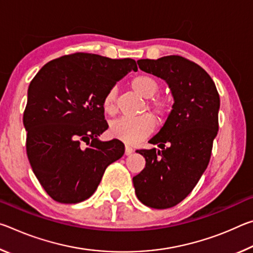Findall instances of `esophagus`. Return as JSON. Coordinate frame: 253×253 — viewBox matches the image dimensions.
I'll return each mask as SVG.
<instances>
[{"label":"esophagus","instance_id":"1","mask_svg":"<svg viewBox=\"0 0 253 253\" xmlns=\"http://www.w3.org/2000/svg\"><path fill=\"white\" fill-rule=\"evenodd\" d=\"M132 153V148L129 146V145H126L125 146V155H130Z\"/></svg>","mask_w":253,"mask_h":253}]
</instances>
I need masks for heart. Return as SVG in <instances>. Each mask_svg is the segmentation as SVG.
Instances as JSON below:
<instances>
[{
    "instance_id": "heart-1",
    "label": "heart",
    "mask_w": 253,
    "mask_h": 253,
    "mask_svg": "<svg viewBox=\"0 0 253 253\" xmlns=\"http://www.w3.org/2000/svg\"><path fill=\"white\" fill-rule=\"evenodd\" d=\"M130 85L140 96L152 98L160 90V84L152 76L138 75L130 81ZM102 107L106 114L116 113V90L111 88L106 93L102 100ZM149 108L158 119H165L170 111L169 101L163 98H155L149 101ZM154 129V119L151 115L145 114L135 118H119L114 121L109 126V134L115 138L121 139L128 144H135L148 136Z\"/></svg>"
}]
</instances>
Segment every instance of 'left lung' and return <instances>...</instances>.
<instances>
[{
  "label": "left lung",
  "instance_id": "1",
  "mask_svg": "<svg viewBox=\"0 0 253 253\" xmlns=\"http://www.w3.org/2000/svg\"><path fill=\"white\" fill-rule=\"evenodd\" d=\"M137 63L169 84L174 104L164 126L148 142L160 149L137 151L146 164L132 177L135 193L146 207L172 208L191 193L208 168L219 129L220 96L208 72L179 55Z\"/></svg>",
  "mask_w": 253,
  "mask_h": 253
}]
</instances>
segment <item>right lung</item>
<instances>
[{"label": "right lung", "mask_w": 253, "mask_h": 253, "mask_svg": "<svg viewBox=\"0 0 253 253\" xmlns=\"http://www.w3.org/2000/svg\"><path fill=\"white\" fill-rule=\"evenodd\" d=\"M131 70L134 59L78 52L48 62L30 83L23 114L28 158L57 202L90 198L107 166L125 153L121 140L98 137L108 128L104 97Z\"/></svg>", "instance_id": "add662e5"}]
</instances>
